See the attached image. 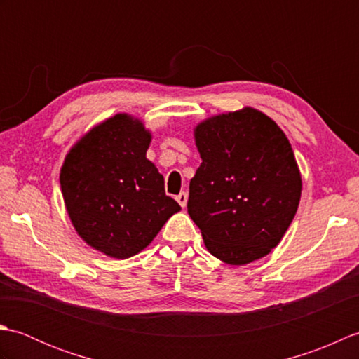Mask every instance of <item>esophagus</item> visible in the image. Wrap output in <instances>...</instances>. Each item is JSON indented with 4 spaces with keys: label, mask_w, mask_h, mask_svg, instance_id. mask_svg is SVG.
I'll return each instance as SVG.
<instances>
[{
    "label": "esophagus",
    "mask_w": 359,
    "mask_h": 359,
    "mask_svg": "<svg viewBox=\"0 0 359 359\" xmlns=\"http://www.w3.org/2000/svg\"><path fill=\"white\" fill-rule=\"evenodd\" d=\"M175 201L179 202V205H180L182 208H185L187 207V202H188V194L185 191H182L180 194L175 196Z\"/></svg>",
    "instance_id": "34e87169"
}]
</instances>
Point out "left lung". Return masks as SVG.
<instances>
[{"label":"left lung","mask_w":359,"mask_h":359,"mask_svg":"<svg viewBox=\"0 0 359 359\" xmlns=\"http://www.w3.org/2000/svg\"><path fill=\"white\" fill-rule=\"evenodd\" d=\"M202 158L188 215L205 247L230 265L266 256L297 211L302 180L284 131L255 108L220 114L194 129Z\"/></svg>","instance_id":"1"}]
</instances>
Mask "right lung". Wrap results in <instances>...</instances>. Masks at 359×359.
Listing matches in <instances>:
<instances>
[{
  "label": "right lung",
  "mask_w": 359,
  "mask_h": 359,
  "mask_svg": "<svg viewBox=\"0 0 359 359\" xmlns=\"http://www.w3.org/2000/svg\"><path fill=\"white\" fill-rule=\"evenodd\" d=\"M149 143L140 120L117 114L83 135L62 166L60 185L75 231L109 257L140 253L180 211L147 158Z\"/></svg>",
  "instance_id": "right-lung-1"
}]
</instances>
